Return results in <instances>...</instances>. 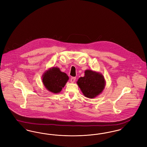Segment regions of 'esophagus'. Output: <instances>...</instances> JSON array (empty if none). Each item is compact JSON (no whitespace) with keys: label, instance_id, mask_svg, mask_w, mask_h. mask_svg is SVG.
Wrapping results in <instances>:
<instances>
[{"label":"esophagus","instance_id":"esophagus-1","mask_svg":"<svg viewBox=\"0 0 147 147\" xmlns=\"http://www.w3.org/2000/svg\"><path fill=\"white\" fill-rule=\"evenodd\" d=\"M76 77H71L70 80V82L71 83H74L75 82V80H76Z\"/></svg>","mask_w":147,"mask_h":147}]
</instances>
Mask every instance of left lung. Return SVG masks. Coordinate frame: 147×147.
<instances>
[{
    "mask_svg": "<svg viewBox=\"0 0 147 147\" xmlns=\"http://www.w3.org/2000/svg\"><path fill=\"white\" fill-rule=\"evenodd\" d=\"M77 84L86 97L92 98L97 96L104 90L105 79L101 74L86 70L85 76L79 78Z\"/></svg>",
    "mask_w": 147,
    "mask_h": 147,
    "instance_id": "8db88e82",
    "label": "left lung"
}]
</instances>
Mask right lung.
<instances>
[{
  "instance_id": "1",
  "label": "right lung",
  "mask_w": 147,
  "mask_h": 147,
  "mask_svg": "<svg viewBox=\"0 0 147 147\" xmlns=\"http://www.w3.org/2000/svg\"><path fill=\"white\" fill-rule=\"evenodd\" d=\"M69 77L59 68L53 67L47 70L42 77V82L46 88L53 93H58L68 81Z\"/></svg>"
}]
</instances>
